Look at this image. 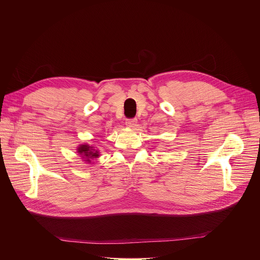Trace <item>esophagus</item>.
<instances>
[{"instance_id": "obj_1", "label": "esophagus", "mask_w": 260, "mask_h": 260, "mask_svg": "<svg viewBox=\"0 0 260 260\" xmlns=\"http://www.w3.org/2000/svg\"><path fill=\"white\" fill-rule=\"evenodd\" d=\"M137 122H138V120L136 118H129V119L125 120V125L128 126V127L134 128L137 125Z\"/></svg>"}]
</instances>
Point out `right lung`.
<instances>
[{"mask_svg": "<svg viewBox=\"0 0 260 260\" xmlns=\"http://www.w3.org/2000/svg\"><path fill=\"white\" fill-rule=\"evenodd\" d=\"M77 150V152L80 153V155H82V157H84L85 161L87 162H90V159L92 158L99 157V151L94 150L92 147L88 145H81Z\"/></svg>", "mask_w": 260, "mask_h": 260, "instance_id": "add662e5", "label": "right lung"}]
</instances>
